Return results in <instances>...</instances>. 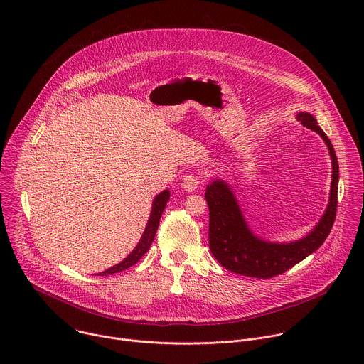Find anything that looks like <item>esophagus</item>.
<instances>
[{
    "label": "esophagus",
    "mask_w": 364,
    "mask_h": 364,
    "mask_svg": "<svg viewBox=\"0 0 364 364\" xmlns=\"http://www.w3.org/2000/svg\"><path fill=\"white\" fill-rule=\"evenodd\" d=\"M203 184V178L198 177V176H194V174H188L183 178L181 181V187L186 190V191H194L197 190L200 186Z\"/></svg>",
    "instance_id": "34e87169"
}]
</instances>
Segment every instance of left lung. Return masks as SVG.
Wrapping results in <instances>:
<instances>
[{"mask_svg":"<svg viewBox=\"0 0 364 364\" xmlns=\"http://www.w3.org/2000/svg\"><path fill=\"white\" fill-rule=\"evenodd\" d=\"M296 119L308 129L316 131L324 139L330 152L333 174L326 213L313 230L298 240L268 242L250 230L230 186L223 180H213L204 194L209 204V246L218 262L235 274L262 279L281 275L316 252L331 232L337 212L338 188L336 151L313 115L299 112Z\"/></svg>","mask_w":364,"mask_h":364,"instance_id":"8db88e82","label":"left lung"}]
</instances>
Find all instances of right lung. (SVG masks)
Wrapping results in <instances>:
<instances>
[{
    "mask_svg": "<svg viewBox=\"0 0 364 364\" xmlns=\"http://www.w3.org/2000/svg\"><path fill=\"white\" fill-rule=\"evenodd\" d=\"M170 200V190H164L161 191L160 194L155 196V198L152 200V209H151V215H149V219H148V223L145 226V230L138 242V245L135 246V249L124 259L122 262H119L118 265L103 271V272H99L96 275L99 277H107V275H111V274H117V272H122L128 268H131L132 265H135L139 259L146 253V250L149 249L154 237H155V233H157V229H159V225H160V219H161V215L166 209L167 205V201Z\"/></svg>",
    "mask_w": 364,
    "mask_h": 364,
    "instance_id": "right-lung-1",
    "label": "right lung"
}]
</instances>
